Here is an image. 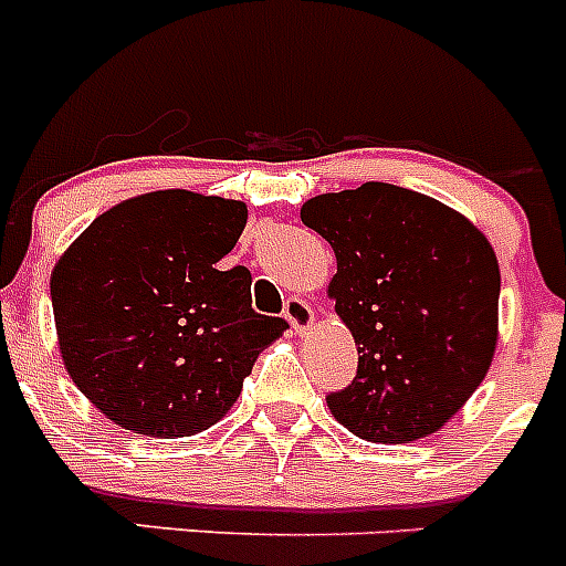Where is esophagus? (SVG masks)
<instances>
[{"label":"esophagus","instance_id":"esophagus-1","mask_svg":"<svg viewBox=\"0 0 566 566\" xmlns=\"http://www.w3.org/2000/svg\"><path fill=\"white\" fill-rule=\"evenodd\" d=\"M283 317L289 319V326L294 328V334H306L314 323V308L303 297H289L286 308H283Z\"/></svg>","mask_w":566,"mask_h":566}]
</instances>
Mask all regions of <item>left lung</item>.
<instances>
[{
	"label": "left lung",
	"mask_w": 566,
	"mask_h": 566,
	"mask_svg": "<svg viewBox=\"0 0 566 566\" xmlns=\"http://www.w3.org/2000/svg\"><path fill=\"white\" fill-rule=\"evenodd\" d=\"M300 218L337 258L328 297L354 343L357 377L328 394L354 437H431L473 397L499 343V260L457 209L394 184L317 195Z\"/></svg>",
	"instance_id": "8db88e82"
}]
</instances>
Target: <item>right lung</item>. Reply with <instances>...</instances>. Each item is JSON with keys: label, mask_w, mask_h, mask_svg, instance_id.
<instances>
[{"label": "right lung", "mask_w": 566, "mask_h": 566, "mask_svg": "<svg viewBox=\"0 0 566 566\" xmlns=\"http://www.w3.org/2000/svg\"><path fill=\"white\" fill-rule=\"evenodd\" d=\"M247 218L240 201L158 189L98 214L56 260L64 368L115 424L158 439L207 431L283 337L286 319L249 303V269H218Z\"/></svg>", "instance_id": "right-lung-1"}]
</instances>
